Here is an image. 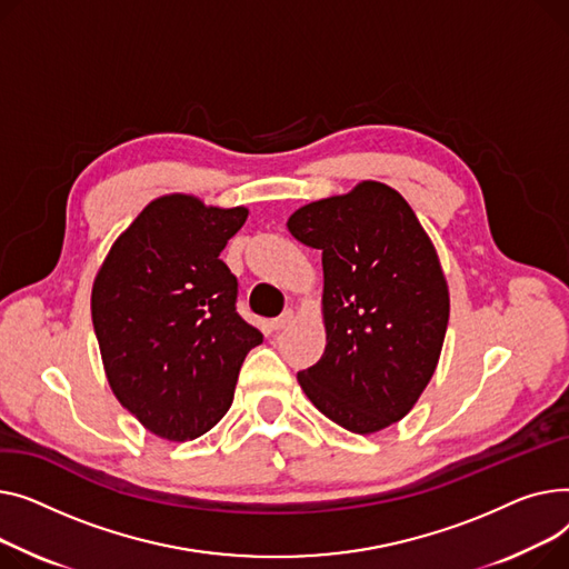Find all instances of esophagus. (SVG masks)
<instances>
[{"mask_svg":"<svg viewBox=\"0 0 569 569\" xmlns=\"http://www.w3.org/2000/svg\"><path fill=\"white\" fill-rule=\"evenodd\" d=\"M291 321H293V310H287V312H282L278 319H273L271 326H273V330H282V328H287Z\"/></svg>","mask_w":569,"mask_h":569,"instance_id":"1","label":"esophagus"}]
</instances>
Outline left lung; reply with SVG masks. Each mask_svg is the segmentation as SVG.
<instances>
[{
    "mask_svg": "<svg viewBox=\"0 0 569 569\" xmlns=\"http://www.w3.org/2000/svg\"><path fill=\"white\" fill-rule=\"evenodd\" d=\"M291 237L321 250L326 349L298 372L310 402L353 433L402 420L446 340L450 293L441 261L407 199L360 181L293 211Z\"/></svg>",
    "mask_w": 569,
    "mask_h": 569,
    "instance_id": "left-lung-1",
    "label": "left lung"
}]
</instances>
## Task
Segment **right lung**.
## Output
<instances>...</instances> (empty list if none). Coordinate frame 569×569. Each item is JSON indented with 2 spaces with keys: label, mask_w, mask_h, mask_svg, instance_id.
Returning a JSON list of instances; mask_svg holds the SVG:
<instances>
[{
  "label": "right lung",
  "mask_w": 569,
  "mask_h": 569,
  "mask_svg": "<svg viewBox=\"0 0 569 569\" xmlns=\"http://www.w3.org/2000/svg\"><path fill=\"white\" fill-rule=\"evenodd\" d=\"M246 207L156 197L112 243L91 287V321L119 405L167 441L202 437L229 411L261 332L237 315L220 259Z\"/></svg>",
  "instance_id": "right-lung-1"
}]
</instances>
